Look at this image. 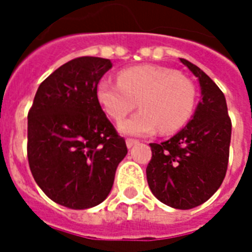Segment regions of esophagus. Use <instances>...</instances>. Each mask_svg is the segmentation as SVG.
<instances>
[{"label":"esophagus","mask_w":252,"mask_h":252,"mask_svg":"<svg viewBox=\"0 0 252 252\" xmlns=\"http://www.w3.org/2000/svg\"><path fill=\"white\" fill-rule=\"evenodd\" d=\"M138 144V140H134V138H126V146L128 148H132L133 145Z\"/></svg>","instance_id":"obj_1"}]
</instances>
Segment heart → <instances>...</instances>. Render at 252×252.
Here are the masks:
<instances>
[{"label": "heart", "mask_w": 252, "mask_h": 252, "mask_svg": "<svg viewBox=\"0 0 252 252\" xmlns=\"http://www.w3.org/2000/svg\"><path fill=\"white\" fill-rule=\"evenodd\" d=\"M96 99L106 115L120 123L137 106L141 108L120 126L124 133L145 136L159 128L171 133L187 123L196 100L195 85L187 77L168 68L141 65L124 69L118 84L100 81Z\"/></svg>", "instance_id": "heart-1"}]
</instances>
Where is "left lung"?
I'll use <instances>...</instances> for the list:
<instances>
[{
    "label": "left lung",
    "instance_id": "obj_1",
    "mask_svg": "<svg viewBox=\"0 0 252 252\" xmlns=\"http://www.w3.org/2000/svg\"><path fill=\"white\" fill-rule=\"evenodd\" d=\"M180 61L199 78L201 100L179 133L150 144L146 178L159 201L176 209H192L205 203L226 175L231 120L220 87L195 64Z\"/></svg>",
    "mask_w": 252,
    "mask_h": 252
}]
</instances>
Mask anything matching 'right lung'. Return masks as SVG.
<instances>
[{
  "instance_id": "right-lung-1",
  "label": "right lung",
  "mask_w": 252,
  "mask_h": 252,
  "mask_svg": "<svg viewBox=\"0 0 252 252\" xmlns=\"http://www.w3.org/2000/svg\"><path fill=\"white\" fill-rule=\"evenodd\" d=\"M111 68L102 57L68 61L41 82L29 111L31 174L49 199L69 209L102 203L128 153L96 99L99 81Z\"/></svg>"
}]
</instances>
